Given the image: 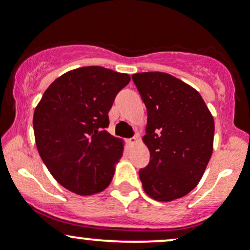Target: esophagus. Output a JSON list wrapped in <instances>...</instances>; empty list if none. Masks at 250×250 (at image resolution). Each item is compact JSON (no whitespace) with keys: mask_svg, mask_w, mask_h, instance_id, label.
<instances>
[{"mask_svg":"<svg viewBox=\"0 0 250 250\" xmlns=\"http://www.w3.org/2000/svg\"><path fill=\"white\" fill-rule=\"evenodd\" d=\"M138 141H139V140H138V138L133 137V138H130V139L127 140V143H128V145H135L138 143Z\"/></svg>","mask_w":250,"mask_h":250,"instance_id":"1","label":"esophagus"}]
</instances>
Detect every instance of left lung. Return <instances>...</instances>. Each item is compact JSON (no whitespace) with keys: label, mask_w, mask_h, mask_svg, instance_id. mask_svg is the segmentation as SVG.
<instances>
[{"label":"left lung","mask_w":250,"mask_h":250,"mask_svg":"<svg viewBox=\"0 0 250 250\" xmlns=\"http://www.w3.org/2000/svg\"><path fill=\"white\" fill-rule=\"evenodd\" d=\"M147 107L150 160L140 169L145 192L159 202L188 195L203 177L213 150L214 120L199 92L161 72L132 75Z\"/></svg>","instance_id":"8db88e82"}]
</instances>
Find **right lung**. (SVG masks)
<instances>
[{
  "instance_id": "obj_1",
  "label": "right lung",
  "mask_w": 250,
  "mask_h": 250,
  "mask_svg": "<svg viewBox=\"0 0 250 250\" xmlns=\"http://www.w3.org/2000/svg\"><path fill=\"white\" fill-rule=\"evenodd\" d=\"M130 80L104 67H81L55 80L37 105V149L52 176L72 192L95 195L112 180L124 143L105 130L107 113Z\"/></svg>"
}]
</instances>
